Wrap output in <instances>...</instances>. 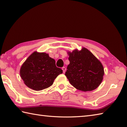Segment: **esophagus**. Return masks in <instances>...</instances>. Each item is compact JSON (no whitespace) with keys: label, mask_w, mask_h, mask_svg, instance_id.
<instances>
[{"label":"esophagus","mask_w":127,"mask_h":127,"mask_svg":"<svg viewBox=\"0 0 127 127\" xmlns=\"http://www.w3.org/2000/svg\"><path fill=\"white\" fill-rule=\"evenodd\" d=\"M62 69H63V72H64V73H65L66 70V67H63V68H62Z\"/></svg>","instance_id":"obj_1"}]
</instances>
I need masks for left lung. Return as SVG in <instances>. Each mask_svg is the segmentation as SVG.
I'll use <instances>...</instances> for the list:
<instances>
[{
  "label": "left lung",
  "instance_id": "obj_1",
  "mask_svg": "<svg viewBox=\"0 0 127 127\" xmlns=\"http://www.w3.org/2000/svg\"><path fill=\"white\" fill-rule=\"evenodd\" d=\"M69 64L65 76L72 85L83 92L92 91L99 86L104 69L101 63L87 48L68 51Z\"/></svg>",
  "mask_w": 127,
  "mask_h": 127
}]
</instances>
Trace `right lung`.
Returning <instances> with one entry per match:
<instances>
[{"label": "right lung", "instance_id": "obj_1", "mask_svg": "<svg viewBox=\"0 0 127 127\" xmlns=\"http://www.w3.org/2000/svg\"><path fill=\"white\" fill-rule=\"evenodd\" d=\"M63 70L56 66L55 61L45 53L34 51L21 67L20 74L24 83L33 90L39 91L53 84Z\"/></svg>", "mask_w": 127, "mask_h": 127}]
</instances>
